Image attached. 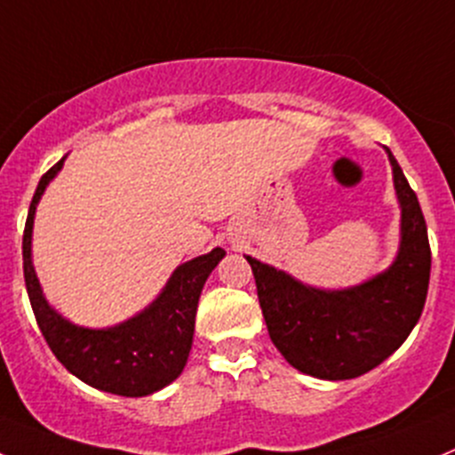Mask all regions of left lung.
Wrapping results in <instances>:
<instances>
[{
    "label": "left lung",
    "mask_w": 455,
    "mask_h": 455,
    "mask_svg": "<svg viewBox=\"0 0 455 455\" xmlns=\"http://www.w3.org/2000/svg\"><path fill=\"white\" fill-rule=\"evenodd\" d=\"M388 158L402 205V245L387 272L350 290L326 292L245 257L272 344L288 364L313 378L369 373L404 344L425 308L431 276L425 214L391 151Z\"/></svg>",
    "instance_id": "left-lung-1"
}]
</instances>
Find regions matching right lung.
I'll use <instances>...</instances> for the list:
<instances>
[{
	"label": "right lung",
	"instance_id": "obj_1",
	"mask_svg": "<svg viewBox=\"0 0 455 455\" xmlns=\"http://www.w3.org/2000/svg\"><path fill=\"white\" fill-rule=\"evenodd\" d=\"M62 163L64 158L42 176L26 216L21 257H24V281L30 308L36 313L37 326L46 344L68 373L80 378L89 387L114 395H149L183 373L192 348L198 297L207 276L225 257V252L214 248L210 254L183 263L167 281L158 299L145 313L120 326L107 331L73 326L49 308L30 263V232H33L36 205Z\"/></svg>",
	"mask_w": 455,
	"mask_h": 455
}]
</instances>
